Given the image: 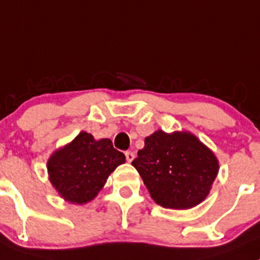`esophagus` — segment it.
I'll use <instances>...</instances> for the list:
<instances>
[{
	"label": "esophagus",
	"mask_w": 260,
	"mask_h": 260,
	"mask_svg": "<svg viewBox=\"0 0 260 260\" xmlns=\"http://www.w3.org/2000/svg\"><path fill=\"white\" fill-rule=\"evenodd\" d=\"M125 155H126V160H127V162H133V159L135 158V154L133 152H130V150H128V152H125Z\"/></svg>",
	"instance_id": "esophagus-1"
}]
</instances>
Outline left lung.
<instances>
[{
  "label": "left lung",
  "instance_id": "8db88e82",
  "mask_svg": "<svg viewBox=\"0 0 260 260\" xmlns=\"http://www.w3.org/2000/svg\"><path fill=\"white\" fill-rule=\"evenodd\" d=\"M163 208L190 209L208 197L219 171L216 154L190 132L157 130L132 162Z\"/></svg>",
  "mask_w": 260,
  "mask_h": 260
}]
</instances>
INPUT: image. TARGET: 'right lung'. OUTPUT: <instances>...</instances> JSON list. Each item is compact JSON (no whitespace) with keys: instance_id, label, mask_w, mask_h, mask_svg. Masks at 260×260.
Segmentation results:
<instances>
[{"instance_id":"1","label":"right lung","mask_w":260,"mask_h":260,"mask_svg":"<svg viewBox=\"0 0 260 260\" xmlns=\"http://www.w3.org/2000/svg\"><path fill=\"white\" fill-rule=\"evenodd\" d=\"M125 163L110 139L95 140L86 132L54 150L47 162L48 179L65 202L85 204L103 189L108 176Z\"/></svg>"}]
</instances>
